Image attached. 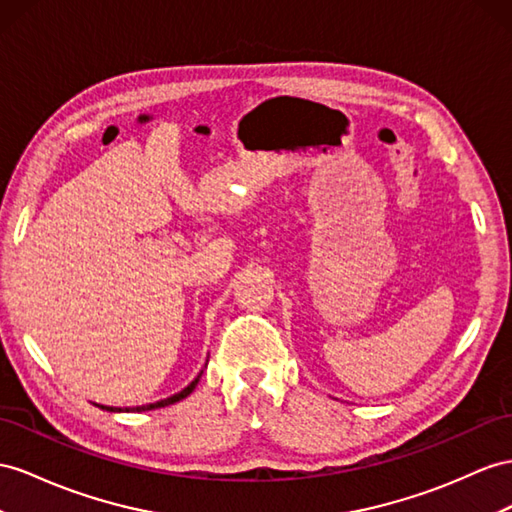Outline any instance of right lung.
Wrapping results in <instances>:
<instances>
[{
	"instance_id": "obj_1",
	"label": "right lung",
	"mask_w": 512,
	"mask_h": 512,
	"mask_svg": "<svg viewBox=\"0 0 512 512\" xmlns=\"http://www.w3.org/2000/svg\"><path fill=\"white\" fill-rule=\"evenodd\" d=\"M203 374V372H201ZM201 374L194 378V381L188 385V387H183L179 393H175V396H170V398H164V400H160V402H151V404H142V406H125V409H121V406H106V404H97L99 409H103V411H110V413H142V411H153V409H162V406H168V404H175V402H179V400H183V398H188L190 393L194 391V387H196V383L201 381Z\"/></svg>"
}]
</instances>
